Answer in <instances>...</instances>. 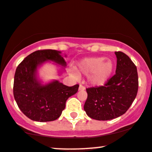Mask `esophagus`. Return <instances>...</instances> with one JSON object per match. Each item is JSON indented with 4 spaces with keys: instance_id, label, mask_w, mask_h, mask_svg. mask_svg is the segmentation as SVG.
<instances>
[{
    "instance_id": "34e87169",
    "label": "esophagus",
    "mask_w": 152,
    "mask_h": 152,
    "mask_svg": "<svg viewBox=\"0 0 152 152\" xmlns=\"http://www.w3.org/2000/svg\"><path fill=\"white\" fill-rule=\"evenodd\" d=\"M85 87L84 86H83L82 85H80L79 86V88H78V90L79 91H83V90H85Z\"/></svg>"
}]
</instances>
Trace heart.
I'll return each mask as SVG.
<instances>
[{"label":"heart","mask_w":152,"mask_h":152,"mask_svg":"<svg viewBox=\"0 0 152 152\" xmlns=\"http://www.w3.org/2000/svg\"><path fill=\"white\" fill-rule=\"evenodd\" d=\"M80 74L88 75V81L94 87L104 86L110 80L115 69L113 60L105 57H90L84 58L78 62L76 66Z\"/></svg>","instance_id":"1"}]
</instances>
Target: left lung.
Returning a JSON list of instances; mask_svg holds the SVG:
<instances>
[{
  "mask_svg": "<svg viewBox=\"0 0 152 152\" xmlns=\"http://www.w3.org/2000/svg\"><path fill=\"white\" fill-rule=\"evenodd\" d=\"M117 58L115 74L104 85L86 89L88 98L84 110L92 119L110 120L126 112L138 90L137 68L128 56L115 52Z\"/></svg>",
  "mask_w": 152,
  "mask_h": 152,
  "instance_id": "left-lung-1",
  "label": "left lung"
}]
</instances>
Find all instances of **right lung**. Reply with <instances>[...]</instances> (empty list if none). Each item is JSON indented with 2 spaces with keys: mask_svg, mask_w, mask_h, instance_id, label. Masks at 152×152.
Returning a JSON list of instances; mask_svg holds the SVG:
<instances>
[{
  "mask_svg": "<svg viewBox=\"0 0 152 152\" xmlns=\"http://www.w3.org/2000/svg\"><path fill=\"white\" fill-rule=\"evenodd\" d=\"M62 52L40 50L28 56L17 66L14 80L15 99L21 112L35 122L54 121L65 108L69 97L78 92V85L68 87L58 80L44 83L38 70L48 62L61 66L58 75L65 72L66 62Z\"/></svg>",
  "mask_w": 152,
  "mask_h": 152,
  "instance_id": "1",
  "label": "right lung"
}]
</instances>
